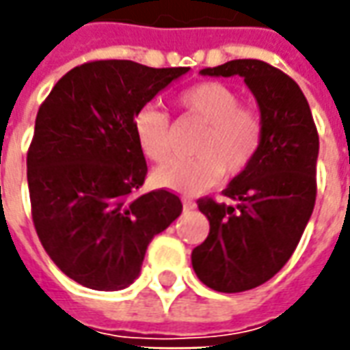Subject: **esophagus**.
<instances>
[{
    "instance_id": "34e87169",
    "label": "esophagus",
    "mask_w": 350,
    "mask_h": 350,
    "mask_svg": "<svg viewBox=\"0 0 350 350\" xmlns=\"http://www.w3.org/2000/svg\"><path fill=\"white\" fill-rule=\"evenodd\" d=\"M182 202H183V210H195V208H197V204H195L191 198H183Z\"/></svg>"
}]
</instances>
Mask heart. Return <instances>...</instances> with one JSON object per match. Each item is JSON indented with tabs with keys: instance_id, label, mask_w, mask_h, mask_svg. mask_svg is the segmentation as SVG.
Listing matches in <instances>:
<instances>
[{
	"instance_id": "b5f03b06",
	"label": "heart",
	"mask_w": 350,
	"mask_h": 350,
	"mask_svg": "<svg viewBox=\"0 0 350 350\" xmlns=\"http://www.w3.org/2000/svg\"><path fill=\"white\" fill-rule=\"evenodd\" d=\"M183 114L206 123L193 153L197 157L176 159L153 172L165 189L195 195L212 187L225 174L234 178L257 159L262 146V118L242 107L240 93L223 82H200L178 95ZM133 131L148 159L165 163L172 153L170 120L161 108L146 105L133 116Z\"/></svg>"
}]
</instances>
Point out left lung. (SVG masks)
<instances>
[{
	"label": "left lung",
	"instance_id": "8db88e82",
	"mask_svg": "<svg viewBox=\"0 0 350 350\" xmlns=\"http://www.w3.org/2000/svg\"><path fill=\"white\" fill-rule=\"evenodd\" d=\"M204 77H242L257 99L262 146L223 195L200 198L210 234L191 255L197 278L217 293H243L278 273L300 242L317 197L319 135L300 86L260 59H232Z\"/></svg>",
	"mask_w": 350,
	"mask_h": 350
}]
</instances>
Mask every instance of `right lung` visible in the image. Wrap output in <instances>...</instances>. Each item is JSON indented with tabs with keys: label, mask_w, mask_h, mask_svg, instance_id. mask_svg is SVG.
Listing matches in <instances>:
<instances>
[{
	"label": "right lung",
	"mask_w": 350,
	"mask_h": 350,
	"mask_svg": "<svg viewBox=\"0 0 350 350\" xmlns=\"http://www.w3.org/2000/svg\"><path fill=\"white\" fill-rule=\"evenodd\" d=\"M187 71L90 62L57 80L39 108L27 152L33 225L49 257L80 285L129 286L153 236L182 213L170 191L135 197L148 167L133 116Z\"/></svg>",
	"instance_id": "add662e5"
}]
</instances>
